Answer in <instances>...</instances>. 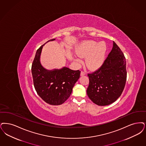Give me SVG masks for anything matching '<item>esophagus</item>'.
<instances>
[{
    "label": "esophagus",
    "instance_id": "esophagus-1",
    "mask_svg": "<svg viewBox=\"0 0 146 146\" xmlns=\"http://www.w3.org/2000/svg\"><path fill=\"white\" fill-rule=\"evenodd\" d=\"M85 75H86V73L84 72H83V71H82L81 73H80V76H85Z\"/></svg>",
    "mask_w": 146,
    "mask_h": 146
}]
</instances>
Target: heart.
Returning a JSON list of instances; mask_svg holds the SVG:
<instances>
[{"mask_svg":"<svg viewBox=\"0 0 146 146\" xmlns=\"http://www.w3.org/2000/svg\"><path fill=\"white\" fill-rule=\"evenodd\" d=\"M106 51V45L104 42L97 43L94 41H85L77 48V54L82 57H87L86 64L90 69H96L103 62ZM79 61L80 59L77 58Z\"/></svg>","mask_w":146,"mask_h":146,"instance_id":"b5f03b06","label":"heart"}]
</instances>
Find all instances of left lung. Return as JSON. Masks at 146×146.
<instances>
[{"instance_id": "1", "label": "left lung", "mask_w": 146, "mask_h": 146, "mask_svg": "<svg viewBox=\"0 0 146 146\" xmlns=\"http://www.w3.org/2000/svg\"><path fill=\"white\" fill-rule=\"evenodd\" d=\"M88 75L87 94L94 104L109 105L121 96L127 80L126 61L123 52L115 42L102 65Z\"/></svg>"}]
</instances>
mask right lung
<instances>
[{
    "mask_svg": "<svg viewBox=\"0 0 146 146\" xmlns=\"http://www.w3.org/2000/svg\"><path fill=\"white\" fill-rule=\"evenodd\" d=\"M55 40L54 38L49 41ZM44 44L37 50L32 64L34 85L37 94L45 102L50 105H61L70 97L81 72L72 70L67 67L52 70L44 68L40 61Z\"/></svg>",
    "mask_w": 146,
    "mask_h": 146,
    "instance_id": "add662e5",
    "label": "right lung"
}]
</instances>
